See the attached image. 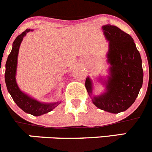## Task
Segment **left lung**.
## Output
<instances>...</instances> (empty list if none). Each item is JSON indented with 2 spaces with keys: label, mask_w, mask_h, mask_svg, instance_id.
<instances>
[{
  "label": "left lung",
  "mask_w": 152,
  "mask_h": 152,
  "mask_svg": "<svg viewBox=\"0 0 152 152\" xmlns=\"http://www.w3.org/2000/svg\"><path fill=\"white\" fill-rule=\"evenodd\" d=\"M109 41L106 55L110 65L109 75L103 80L106 91L91 97L92 103L99 109L118 114L127 110L136 100L143 81L142 60L133 38L115 26H102ZM86 88L92 95V81L87 77Z\"/></svg>",
  "instance_id": "8db88e82"
}]
</instances>
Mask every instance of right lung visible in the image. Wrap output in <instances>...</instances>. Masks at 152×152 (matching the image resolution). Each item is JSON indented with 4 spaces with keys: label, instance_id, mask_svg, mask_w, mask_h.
Listing matches in <instances>:
<instances>
[{
    "label": "right lung",
    "instance_id": "obj_1",
    "mask_svg": "<svg viewBox=\"0 0 152 152\" xmlns=\"http://www.w3.org/2000/svg\"><path fill=\"white\" fill-rule=\"evenodd\" d=\"M29 31L32 30L29 28L26 29L22 34H19L13 42L12 49L6 63L5 82L9 93L19 108H20L26 113L30 114L34 116H40L53 110L61 103V102L49 103H41L20 91L16 83L15 76L19 48L23 37Z\"/></svg>",
    "mask_w": 152,
    "mask_h": 152
}]
</instances>
